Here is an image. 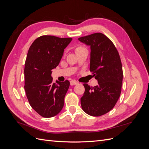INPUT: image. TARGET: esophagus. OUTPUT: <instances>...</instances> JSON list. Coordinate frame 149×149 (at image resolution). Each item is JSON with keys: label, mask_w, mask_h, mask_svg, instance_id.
Returning a JSON list of instances; mask_svg holds the SVG:
<instances>
[{"label": "esophagus", "mask_w": 149, "mask_h": 149, "mask_svg": "<svg viewBox=\"0 0 149 149\" xmlns=\"http://www.w3.org/2000/svg\"><path fill=\"white\" fill-rule=\"evenodd\" d=\"M78 84V83L76 81H75V80H72V81H70V84L71 86L76 85V84Z\"/></svg>", "instance_id": "1"}]
</instances>
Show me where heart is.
<instances>
[{
  "instance_id": "b5f03b06",
  "label": "heart",
  "mask_w": 149,
  "mask_h": 149,
  "mask_svg": "<svg viewBox=\"0 0 149 149\" xmlns=\"http://www.w3.org/2000/svg\"><path fill=\"white\" fill-rule=\"evenodd\" d=\"M81 48L80 47H78V48H76V50H77V49H80Z\"/></svg>"
}]
</instances>
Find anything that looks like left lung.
<instances>
[{
    "label": "left lung",
    "mask_w": 149,
    "mask_h": 149,
    "mask_svg": "<svg viewBox=\"0 0 149 149\" xmlns=\"http://www.w3.org/2000/svg\"><path fill=\"white\" fill-rule=\"evenodd\" d=\"M90 47V71L98 84L90 87L84 84L85 91L81 105L86 113L100 116L109 112L119 100L123 73L119 53L111 40L101 33L78 38Z\"/></svg>",
    "instance_id": "obj_1"
}]
</instances>
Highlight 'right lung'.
<instances>
[{"label":"right lung","mask_w":149,"mask_h":149,"mask_svg":"<svg viewBox=\"0 0 149 149\" xmlns=\"http://www.w3.org/2000/svg\"><path fill=\"white\" fill-rule=\"evenodd\" d=\"M71 40V38L43 35L36 39L29 49L24 88L31 107L44 118L55 116L63 107L70 82L56 80L55 83L51 75Z\"/></svg>","instance_id":"add662e5"}]
</instances>
